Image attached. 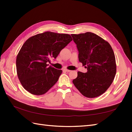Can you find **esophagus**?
<instances>
[{
	"instance_id": "esophagus-1",
	"label": "esophagus",
	"mask_w": 132,
	"mask_h": 132,
	"mask_svg": "<svg viewBox=\"0 0 132 132\" xmlns=\"http://www.w3.org/2000/svg\"><path fill=\"white\" fill-rule=\"evenodd\" d=\"M63 71H66V72H70V71H71V70H68V69H63Z\"/></svg>"
}]
</instances>
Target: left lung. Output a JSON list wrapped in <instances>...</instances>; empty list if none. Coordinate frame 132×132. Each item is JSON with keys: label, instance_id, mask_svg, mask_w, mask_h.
<instances>
[{"label": "left lung", "instance_id": "left-lung-1", "mask_svg": "<svg viewBox=\"0 0 132 132\" xmlns=\"http://www.w3.org/2000/svg\"><path fill=\"white\" fill-rule=\"evenodd\" d=\"M79 51V61L87 69L78 71L72 82L83 96L94 98L107 90L116 73L113 50L107 41L95 33L71 35Z\"/></svg>", "mask_w": 132, "mask_h": 132}]
</instances>
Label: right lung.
Returning <instances> with one entry per match:
<instances>
[{
	"label": "right lung",
	"instance_id": "1",
	"mask_svg": "<svg viewBox=\"0 0 132 132\" xmlns=\"http://www.w3.org/2000/svg\"><path fill=\"white\" fill-rule=\"evenodd\" d=\"M72 40L68 34L45 32L25 42L16 57L17 74L25 89L41 95L55 85L62 70L48 67V63Z\"/></svg>",
	"mask_w": 132,
	"mask_h": 132
}]
</instances>
